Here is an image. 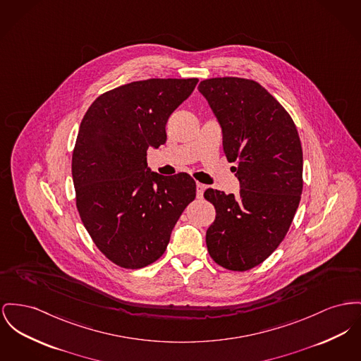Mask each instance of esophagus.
I'll use <instances>...</instances> for the list:
<instances>
[{
  "label": "esophagus",
  "mask_w": 361,
  "mask_h": 361,
  "mask_svg": "<svg viewBox=\"0 0 361 361\" xmlns=\"http://www.w3.org/2000/svg\"><path fill=\"white\" fill-rule=\"evenodd\" d=\"M204 190H206V185H204V184H200V183L196 184V196H197L199 199L203 197V192H204Z\"/></svg>",
  "instance_id": "34e87169"
}]
</instances>
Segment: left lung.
<instances>
[{
  "label": "left lung",
  "mask_w": 361,
  "mask_h": 361,
  "mask_svg": "<svg viewBox=\"0 0 361 361\" xmlns=\"http://www.w3.org/2000/svg\"><path fill=\"white\" fill-rule=\"evenodd\" d=\"M222 130L224 152L240 183L238 195L209 188L216 216L206 233L219 266L245 271L276 250L302 191V149L288 111L259 83L240 78L200 82Z\"/></svg>",
  "instance_id": "8db88e82"
}]
</instances>
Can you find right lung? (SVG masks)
Masks as SVG:
<instances>
[{
  "instance_id": "add662e5",
  "label": "right lung",
  "mask_w": 361,
  "mask_h": 361,
  "mask_svg": "<svg viewBox=\"0 0 361 361\" xmlns=\"http://www.w3.org/2000/svg\"><path fill=\"white\" fill-rule=\"evenodd\" d=\"M197 79H149L117 87L88 107L72 157L76 206L99 251L126 269L159 259L196 197L190 174L162 176L147 149L166 142V123Z\"/></svg>"
}]
</instances>
